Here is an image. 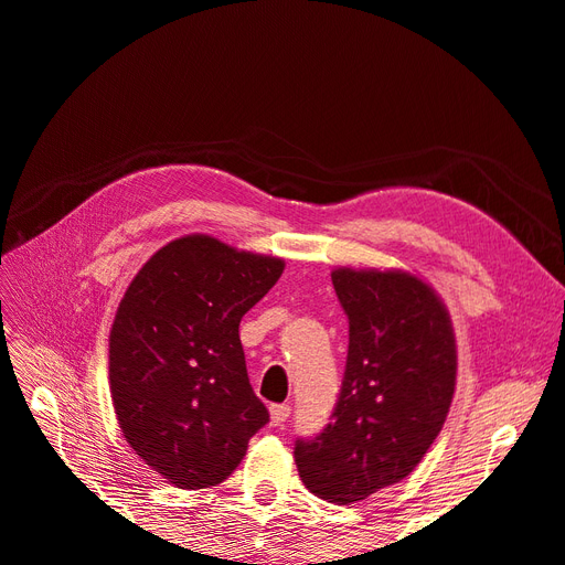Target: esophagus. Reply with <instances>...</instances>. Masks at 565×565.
I'll return each instance as SVG.
<instances>
[{
  "instance_id": "1",
  "label": "esophagus",
  "mask_w": 565,
  "mask_h": 565,
  "mask_svg": "<svg viewBox=\"0 0 565 565\" xmlns=\"http://www.w3.org/2000/svg\"><path fill=\"white\" fill-rule=\"evenodd\" d=\"M289 417V405L287 403H278V405H270V422L273 426H282Z\"/></svg>"
}]
</instances>
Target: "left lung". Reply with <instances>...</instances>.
I'll return each mask as SVG.
<instances>
[{
	"mask_svg": "<svg viewBox=\"0 0 565 565\" xmlns=\"http://www.w3.org/2000/svg\"><path fill=\"white\" fill-rule=\"evenodd\" d=\"M349 318V353L330 424L297 438L303 486L334 504L403 481L443 429L455 393L457 347L446 306L403 270L332 273Z\"/></svg>",
	"mask_w": 565,
	"mask_h": 565,
	"instance_id": "obj_1",
	"label": "left lung"
}]
</instances>
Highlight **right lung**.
<instances>
[{
    "mask_svg": "<svg viewBox=\"0 0 565 565\" xmlns=\"http://www.w3.org/2000/svg\"><path fill=\"white\" fill-rule=\"evenodd\" d=\"M282 268L278 256L185 235L152 254L119 301L110 330L115 415L134 452L177 488L226 481L268 422L237 328Z\"/></svg>",
    "mask_w": 565,
    "mask_h": 565,
    "instance_id": "obj_1",
    "label": "right lung"
}]
</instances>
